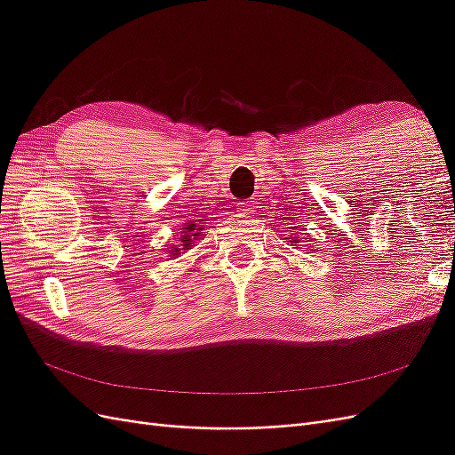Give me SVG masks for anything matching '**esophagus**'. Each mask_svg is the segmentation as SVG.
I'll list each match as a JSON object with an SVG mask.
<instances>
[{"label":"esophagus","instance_id":"34e87169","mask_svg":"<svg viewBox=\"0 0 455 455\" xmlns=\"http://www.w3.org/2000/svg\"><path fill=\"white\" fill-rule=\"evenodd\" d=\"M256 211V201L254 199H246L239 203V212L241 214H252Z\"/></svg>","mask_w":455,"mask_h":455}]
</instances>
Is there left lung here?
I'll list each match as a JSON object with an SVG mask.
<instances>
[{
  "mask_svg": "<svg viewBox=\"0 0 455 455\" xmlns=\"http://www.w3.org/2000/svg\"><path fill=\"white\" fill-rule=\"evenodd\" d=\"M292 243H299V237H292V241H291V244H292ZM294 246H296V244H294Z\"/></svg>",
  "mask_w": 455,
  "mask_h": 455,
  "instance_id": "1",
  "label": "left lung"
}]
</instances>
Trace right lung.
Masks as SVG:
<instances>
[{"instance_id": "add662e5", "label": "right lung", "mask_w": 455, "mask_h": 455, "mask_svg": "<svg viewBox=\"0 0 455 455\" xmlns=\"http://www.w3.org/2000/svg\"><path fill=\"white\" fill-rule=\"evenodd\" d=\"M203 233V228L197 226V224H188L182 228V235H180V243H178L176 246H172L171 254L176 258L178 254H182V251H188L189 246H194V243L201 237Z\"/></svg>"}]
</instances>
